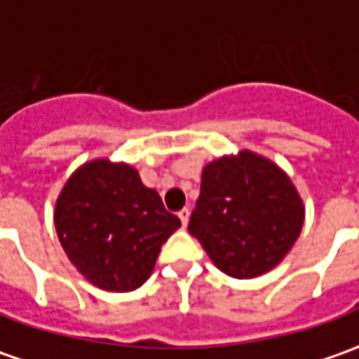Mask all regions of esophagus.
<instances>
[{"mask_svg": "<svg viewBox=\"0 0 359 359\" xmlns=\"http://www.w3.org/2000/svg\"><path fill=\"white\" fill-rule=\"evenodd\" d=\"M179 219L182 221V226H187L188 219H190V210H188V208H182V210L179 211Z\"/></svg>", "mask_w": 359, "mask_h": 359, "instance_id": "1", "label": "esophagus"}]
</instances>
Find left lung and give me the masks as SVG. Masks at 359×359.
<instances>
[{
  "label": "left lung",
  "instance_id": "1",
  "mask_svg": "<svg viewBox=\"0 0 359 359\" xmlns=\"http://www.w3.org/2000/svg\"><path fill=\"white\" fill-rule=\"evenodd\" d=\"M302 225L304 205L290 179L269 159L241 151L203 169L188 233L229 277L252 278L290 252Z\"/></svg>",
  "mask_w": 359,
  "mask_h": 359
}]
</instances>
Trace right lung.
<instances>
[{
    "label": "right lung",
    "mask_w": 359,
    "mask_h": 359,
    "mask_svg": "<svg viewBox=\"0 0 359 359\" xmlns=\"http://www.w3.org/2000/svg\"><path fill=\"white\" fill-rule=\"evenodd\" d=\"M179 226L180 219L133 167L107 159L74 172L55 205V229L69 259L92 285L111 292L144 285Z\"/></svg>",
    "instance_id": "obj_1"
}]
</instances>
